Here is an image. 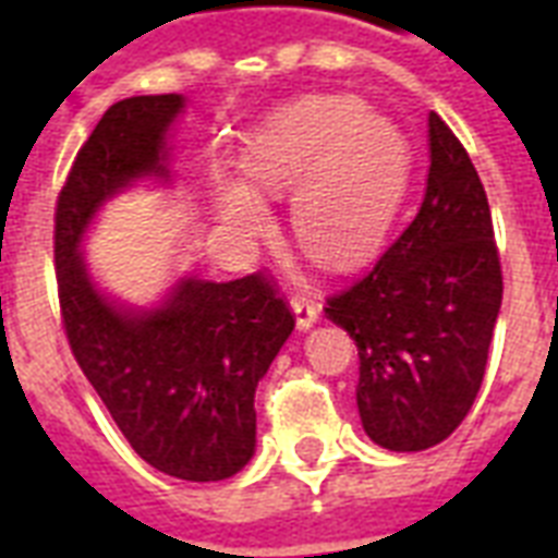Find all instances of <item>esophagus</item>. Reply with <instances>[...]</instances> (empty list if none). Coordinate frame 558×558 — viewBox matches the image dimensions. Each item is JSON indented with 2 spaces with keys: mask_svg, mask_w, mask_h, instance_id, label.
Instances as JSON below:
<instances>
[{
  "mask_svg": "<svg viewBox=\"0 0 558 558\" xmlns=\"http://www.w3.org/2000/svg\"><path fill=\"white\" fill-rule=\"evenodd\" d=\"M292 313H295V324H298V330H310L315 322H318V304L315 301H310V298L304 295H295L292 298Z\"/></svg>",
  "mask_w": 558,
  "mask_h": 558,
  "instance_id": "1",
  "label": "esophagus"
}]
</instances>
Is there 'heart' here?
Returning a JSON list of instances; mask_svg holds the SVG:
<instances>
[{
  "label": "heart",
  "instance_id": "b5f03b06",
  "mask_svg": "<svg viewBox=\"0 0 558 558\" xmlns=\"http://www.w3.org/2000/svg\"><path fill=\"white\" fill-rule=\"evenodd\" d=\"M243 179L214 177V208L228 228L269 226L260 193L292 196L301 245L318 263L350 269L388 236L408 179L411 147L393 121L371 116L348 95H306L263 118L245 138Z\"/></svg>",
  "mask_w": 558,
  "mask_h": 558
}]
</instances>
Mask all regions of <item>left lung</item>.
Masks as SVG:
<instances>
[{"mask_svg": "<svg viewBox=\"0 0 558 558\" xmlns=\"http://www.w3.org/2000/svg\"><path fill=\"white\" fill-rule=\"evenodd\" d=\"M428 179L411 226L327 318L359 348V416L390 451L449 437L484 381L504 280L477 170L437 112L428 116Z\"/></svg>", "mask_w": 558, "mask_h": 558, "instance_id": "8db88e82", "label": "left lung"}]
</instances>
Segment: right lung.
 I'll list each match as a JSON object with an SVG mask.
<instances>
[{
    "mask_svg": "<svg viewBox=\"0 0 558 558\" xmlns=\"http://www.w3.org/2000/svg\"><path fill=\"white\" fill-rule=\"evenodd\" d=\"M182 95L112 104L74 159L54 214L60 313L81 371L130 446L179 481H226L257 446L254 390L295 330L260 275L179 278L153 306L121 304L92 278L83 240L98 210L142 179L173 182Z\"/></svg>",
    "mask_w": 558,
    "mask_h": 558,
    "instance_id": "add662e5",
    "label": "right lung"
}]
</instances>
